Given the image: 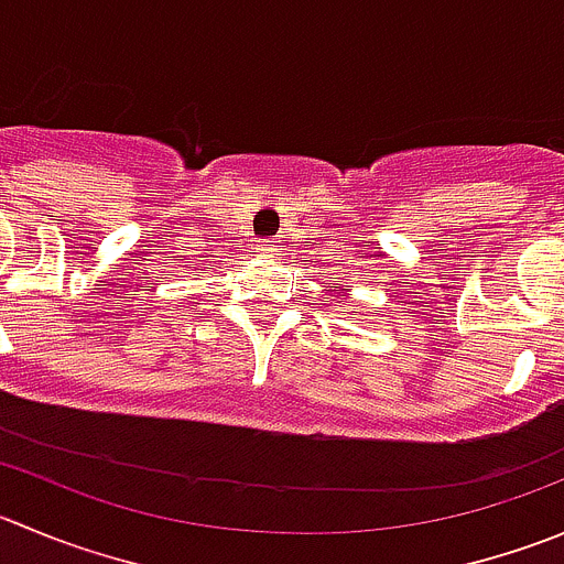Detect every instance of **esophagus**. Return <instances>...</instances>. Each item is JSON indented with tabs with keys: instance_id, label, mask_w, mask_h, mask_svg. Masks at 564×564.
<instances>
[{
	"instance_id": "obj_1",
	"label": "esophagus",
	"mask_w": 564,
	"mask_h": 564,
	"mask_svg": "<svg viewBox=\"0 0 564 564\" xmlns=\"http://www.w3.org/2000/svg\"><path fill=\"white\" fill-rule=\"evenodd\" d=\"M260 251H262V254H265V257H276V254H279V240H276V238L262 240Z\"/></svg>"
}]
</instances>
